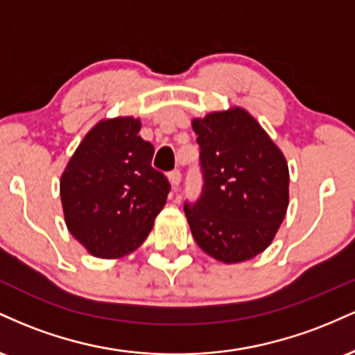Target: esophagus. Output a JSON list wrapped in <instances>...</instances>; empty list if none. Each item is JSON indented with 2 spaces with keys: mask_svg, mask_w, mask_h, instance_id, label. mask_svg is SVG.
<instances>
[{
  "mask_svg": "<svg viewBox=\"0 0 355 355\" xmlns=\"http://www.w3.org/2000/svg\"><path fill=\"white\" fill-rule=\"evenodd\" d=\"M168 180L172 183L173 189H177L178 185H180V180H182V173L180 170H173V172L168 173Z\"/></svg>",
  "mask_w": 355,
  "mask_h": 355,
  "instance_id": "esophagus-1",
  "label": "esophagus"
}]
</instances>
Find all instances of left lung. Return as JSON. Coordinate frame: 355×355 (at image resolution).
Listing matches in <instances>:
<instances>
[{"instance_id":"8db88e82","label":"left lung","mask_w":355,"mask_h":355,"mask_svg":"<svg viewBox=\"0 0 355 355\" xmlns=\"http://www.w3.org/2000/svg\"><path fill=\"white\" fill-rule=\"evenodd\" d=\"M200 145L202 197L185 205L197 245L222 263H240L274 242L288 207L282 150L245 108L191 120Z\"/></svg>"}]
</instances>
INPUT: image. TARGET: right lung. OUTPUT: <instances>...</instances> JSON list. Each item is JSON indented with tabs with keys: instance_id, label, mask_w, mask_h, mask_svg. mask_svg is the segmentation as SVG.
<instances>
[{
	"instance_id": "right-lung-1",
	"label": "right lung",
	"mask_w": 355,
	"mask_h": 355,
	"mask_svg": "<svg viewBox=\"0 0 355 355\" xmlns=\"http://www.w3.org/2000/svg\"><path fill=\"white\" fill-rule=\"evenodd\" d=\"M140 118H103L85 135L60 178L67 229L89 255L121 259L153 229L170 185L152 168L155 148Z\"/></svg>"
}]
</instances>
